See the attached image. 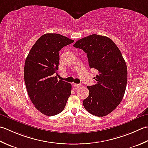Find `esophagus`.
<instances>
[{
  "instance_id": "esophagus-1",
  "label": "esophagus",
  "mask_w": 148,
  "mask_h": 148,
  "mask_svg": "<svg viewBox=\"0 0 148 148\" xmlns=\"http://www.w3.org/2000/svg\"><path fill=\"white\" fill-rule=\"evenodd\" d=\"M73 86H74L75 88H78V87H80L82 85H81V84H74Z\"/></svg>"
}]
</instances>
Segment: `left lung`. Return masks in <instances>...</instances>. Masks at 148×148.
I'll return each instance as SVG.
<instances>
[{"instance_id": "1", "label": "left lung", "mask_w": 148, "mask_h": 148, "mask_svg": "<svg viewBox=\"0 0 148 148\" xmlns=\"http://www.w3.org/2000/svg\"><path fill=\"white\" fill-rule=\"evenodd\" d=\"M73 47L87 53L90 68L98 71L95 85L87 86L89 95L83 101L88 112L98 117L112 112L122 101L127 84V67L121 52L107 36L92 34Z\"/></svg>"}]
</instances>
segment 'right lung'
Instances as JSON below:
<instances>
[{
    "label": "right lung",
    "instance_id": "obj_1",
    "mask_svg": "<svg viewBox=\"0 0 148 148\" xmlns=\"http://www.w3.org/2000/svg\"><path fill=\"white\" fill-rule=\"evenodd\" d=\"M74 40L58 34L47 33L36 41L25 59L24 80L28 95L42 114L52 116L64 110L71 95V84L57 80L59 52Z\"/></svg>",
    "mask_w": 148,
    "mask_h": 148
}]
</instances>
